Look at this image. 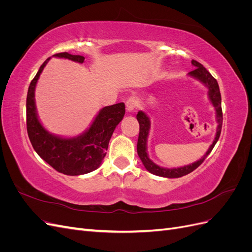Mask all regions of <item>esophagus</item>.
I'll use <instances>...</instances> for the list:
<instances>
[{"label": "esophagus", "mask_w": 252, "mask_h": 252, "mask_svg": "<svg viewBox=\"0 0 252 252\" xmlns=\"http://www.w3.org/2000/svg\"><path fill=\"white\" fill-rule=\"evenodd\" d=\"M125 105H126V110L128 112H132L135 109L136 106H138V100H136L135 96H130L126 100Z\"/></svg>", "instance_id": "34e87169"}]
</instances>
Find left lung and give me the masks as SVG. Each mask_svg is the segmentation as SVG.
I'll return each instance as SVG.
<instances>
[{"mask_svg":"<svg viewBox=\"0 0 252 252\" xmlns=\"http://www.w3.org/2000/svg\"><path fill=\"white\" fill-rule=\"evenodd\" d=\"M192 65L195 67V69L190 71L189 75L191 77L200 80L202 83H204L206 86L208 87V95L210 101L217 111V122H218V128H217V134L216 138L213 140V143L210 145L209 149L206 152L205 156L200 159V161H196L192 164L184 166V167H179V168H163V167H159L157 164L151 161L147 154V138L150 130V121L146 113L143 111H139L136 114V120L139 121L140 124V132H139V139H138V145H136V149H138V155L141 158L142 163L144 164L145 168H146L150 173L158 175V177H164V178H181L183 175H186L190 172H192L194 169H196L203 162L204 159L207 158V156L210 154L211 150L215 147L217 144L220 130H222V124H223V112H222V98H220V93L219 88V84L217 80L212 77L210 72L206 69V68L199 62L192 60L191 61Z\"/></svg>","mask_w":252,"mask_h":252,"instance_id":"8db88e82","label":"left lung"}]
</instances>
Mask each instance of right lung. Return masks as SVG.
<instances>
[{"mask_svg": "<svg viewBox=\"0 0 252 252\" xmlns=\"http://www.w3.org/2000/svg\"><path fill=\"white\" fill-rule=\"evenodd\" d=\"M53 57L64 58L83 63L85 58L68 52L56 53ZM48 58L28 88L26 100V125L29 140L35 152L57 171L67 175H80L95 170L106 156V150L114 129L123 120L125 104L106 106L95 117L86 132L75 138L64 139L49 133L37 119L34 103V89Z\"/></svg>", "mask_w": 252, "mask_h": 252, "instance_id": "right-lung-1", "label": "right lung"}]
</instances>
